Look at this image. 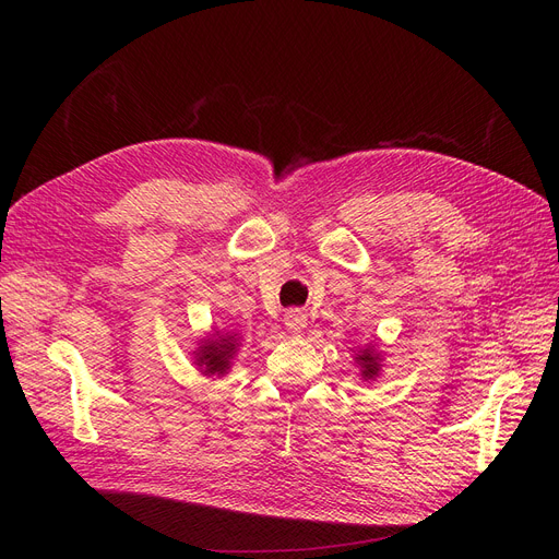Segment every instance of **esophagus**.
<instances>
[{
    "mask_svg": "<svg viewBox=\"0 0 559 559\" xmlns=\"http://www.w3.org/2000/svg\"><path fill=\"white\" fill-rule=\"evenodd\" d=\"M284 326L289 329L292 333L306 331V326H308V314L302 312V310H289V312L284 314Z\"/></svg>",
    "mask_w": 559,
    "mask_h": 559,
    "instance_id": "obj_1",
    "label": "esophagus"
}]
</instances>
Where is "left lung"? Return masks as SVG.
Here are the masks:
<instances>
[{
	"mask_svg": "<svg viewBox=\"0 0 559 559\" xmlns=\"http://www.w3.org/2000/svg\"><path fill=\"white\" fill-rule=\"evenodd\" d=\"M357 361L361 364L364 368V378H376L378 370H380V364H378V354H373L370 349H364L361 354H357Z\"/></svg>",
	"mask_w": 559,
	"mask_h": 559,
	"instance_id": "obj_1",
	"label": "left lung"
}]
</instances>
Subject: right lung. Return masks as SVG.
Wrapping results in <instances>:
<instances>
[{"label":"right lung","mask_w":559,"mask_h":559,"mask_svg":"<svg viewBox=\"0 0 559 559\" xmlns=\"http://www.w3.org/2000/svg\"><path fill=\"white\" fill-rule=\"evenodd\" d=\"M235 352V341L230 337H222V341H212L205 347H200L198 352V361L200 366L205 368L207 376H222L224 370L228 368V361L233 359Z\"/></svg>","instance_id":"1"}]
</instances>
